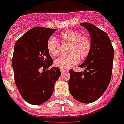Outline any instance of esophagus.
<instances>
[{
  "label": "esophagus",
  "instance_id": "34e87169",
  "mask_svg": "<svg viewBox=\"0 0 124 124\" xmlns=\"http://www.w3.org/2000/svg\"><path fill=\"white\" fill-rule=\"evenodd\" d=\"M60 70H61V72H64L67 71V70L65 69H62V68H60Z\"/></svg>",
  "mask_w": 124,
  "mask_h": 124
}]
</instances>
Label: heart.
<instances>
[{
    "instance_id": "heart-1",
    "label": "heart",
    "mask_w": 124,
    "mask_h": 124,
    "mask_svg": "<svg viewBox=\"0 0 124 124\" xmlns=\"http://www.w3.org/2000/svg\"><path fill=\"white\" fill-rule=\"evenodd\" d=\"M63 44H68L67 53L55 59L54 65L62 69H69L78 63L80 58L84 59L90 54L92 48L90 39L85 34H80L76 31H67L59 37ZM47 49L52 55L60 52V43L57 39L50 38L47 42Z\"/></svg>"
}]
</instances>
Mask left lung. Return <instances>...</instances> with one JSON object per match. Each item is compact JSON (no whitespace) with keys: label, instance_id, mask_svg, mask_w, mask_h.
I'll return each instance as SVG.
<instances>
[{"label":"left lung","instance_id":"obj_1","mask_svg":"<svg viewBox=\"0 0 124 124\" xmlns=\"http://www.w3.org/2000/svg\"><path fill=\"white\" fill-rule=\"evenodd\" d=\"M91 37L92 48L80 67L84 72L69 70L70 93L76 100L91 103L97 100L107 90L112 71L114 49L108 34L92 23H82Z\"/></svg>","mask_w":124,"mask_h":124}]
</instances>
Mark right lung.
Here are the masks:
<instances>
[{
    "instance_id": "obj_1",
    "label": "right lung",
    "mask_w": 124,
    "mask_h": 124,
    "mask_svg": "<svg viewBox=\"0 0 124 124\" xmlns=\"http://www.w3.org/2000/svg\"><path fill=\"white\" fill-rule=\"evenodd\" d=\"M56 29L36 27L28 31L15 44L12 57L14 80L25 100L31 105L42 104L51 97L55 82L61 75L53 67L47 42ZM40 68L44 70L40 73Z\"/></svg>"
}]
</instances>
